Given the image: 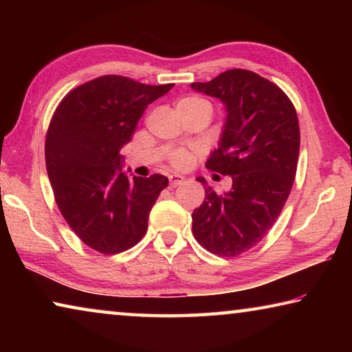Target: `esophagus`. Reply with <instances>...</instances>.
I'll return each mask as SVG.
<instances>
[{
  "label": "esophagus",
  "instance_id": "esophagus-1",
  "mask_svg": "<svg viewBox=\"0 0 352 352\" xmlns=\"http://www.w3.org/2000/svg\"><path fill=\"white\" fill-rule=\"evenodd\" d=\"M169 182H170V186L175 188V186H178V184H182L184 182V177L178 175V174H170L169 175Z\"/></svg>",
  "mask_w": 352,
  "mask_h": 352
}]
</instances>
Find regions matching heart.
<instances>
[{
  "label": "heart",
  "mask_w": 352,
  "mask_h": 352,
  "mask_svg": "<svg viewBox=\"0 0 352 352\" xmlns=\"http://www.w3.org/2000/svg\"><path fill=\"white\" fill-rule=\"evenodd\" d=\"M195 102H205V100L200 99V98H195V96L183 98L182 100H178V104H195ZM190 160H192V155H190V152L182 148V151H177V152L172 153L170 164L177 169H184L190 163Z\"/></svg>",
  "instance_id": "b5f03b06"
}]
</instances>
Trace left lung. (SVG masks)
<instances>
[{
	"mask_svg": "<svg viewBox=\"0 0 352 352\" xmlns=\"http://www.w3.org/2000/svg\"><path fill=\"white\" fill-rule=\"evenodd\" d=\"M190 87L225 105L223 132L206 168L233 182L228 192L217 194L197 178L205 200L192 212V233L208 252L233 258L269 233L294 186L300 153L296 110L281 88L248 69H228Z\"/></svg>",
	"mask_w": 352,
	"mask_h": 352,
	"instance_id": "left-lung-1",
	"label": "left lung"
}]
</instances>
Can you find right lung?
<instances>
[{
	"label": "right lung",
	"instance_id": "add662e5",
	"mask_svg": "<svg viewBox=\"0 0 352 352\" xmlns=\"http://www.w3.org/2000/svg\"><path fill=\"white\" fill-rule=\"evenodd\" d=\"M174 83L146 85L122 76H100L71 90L52 115L45 158L56 204L79 239L104 254L136 245L168 178L124 174V144L148 104Z\"/></svg>",
	"mask_w": 352,
	"mask_h": 352
}]
</instances>
